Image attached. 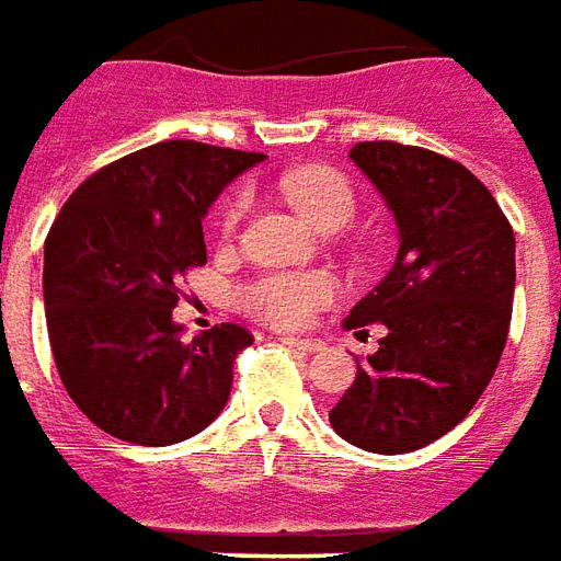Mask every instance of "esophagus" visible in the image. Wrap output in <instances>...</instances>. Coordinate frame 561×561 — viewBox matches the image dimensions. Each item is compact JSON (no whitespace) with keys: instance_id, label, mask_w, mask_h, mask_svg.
Listing matches in <instances>:
<instances>
[{"instance_id":"esophagus-1","label":"esophagus","mask_w":561,"mask_h":561,"mask_svg":"<svg viewBox=\"0 0 561 561\" xmlns=\"http://www.w3.org/2000/svg\"><path fill=\"white\" fill-rule=\"evenodd\" d=\"M280 341L287 344L289 351H299V353L323 351V341H320V337H280Z\"/></svg>"}]
</instances>
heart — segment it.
<instances>
[{"label":"heart","mask_w":561,"mask_h":561,"mask_svg":"<svg viewBox=\"0 0 561 561\" xmlns=\"http://www.w3.org/2000/svg\"><path fill=\"white\" fill-rule=\"evenodd\" d=\"M284 196L317 229H337L353 217L356 196L351 181L329 165H313L284 178ZM244 214V196L238 193L220 210V236H232ZM335 299V280L323 272H272L250 280L238 293L241 308L260 323L277 329L305 325L323 305Z\"/></svg>","instance_id":"obj_1"}]
</instances>
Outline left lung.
Returning <instances> with one entry per match:
<instances>
[{
	"instance_id": "obj_1",
	"label": "left lung",
	"mask_w": 561,
	"mask_h": 561,
	"mask_svg": "<svg viewBox=\"0 0 561 561\" xmlns=\"http://www.w3.org/2000/svg\"><path fill=\"white\" fill-rule=\"evenodd\" d=\"M351 160L399 226L389 274L356 301L344 329L387 335L329 423L353 447L411 453L459 426L502 359L516 287L514 229L486 186L423 147L363 141Z\"/></svg>"
}]
</instances>
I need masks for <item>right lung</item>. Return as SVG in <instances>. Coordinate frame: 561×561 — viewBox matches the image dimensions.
<instances>
[{
  "label": "right lung",
  "mask_w": 561,
  "mask_h": 561,
  "mask_svg": "<svg viewBox=\"0 0 561 561\" xmlns=\"http://www.w3.org/2000/svg\"><path fill=\"white\" fill-rule=\"evenodd\" d=\"M265 160L232 147L160 141L90 174L45 241V317L71 401L141 447L198 435L224 411L253 335L220 323L184 341L181 277L208 262L202 217Z\"/></svg>",
  "instance_id": "add662e5"
}]
</instances>
